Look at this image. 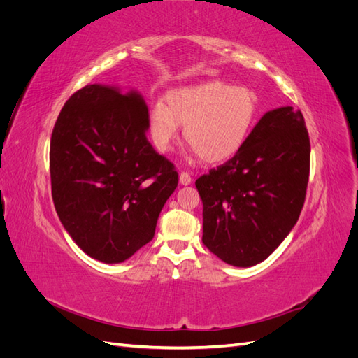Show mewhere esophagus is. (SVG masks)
Wrapping results in <instances>:
<instances>
[{
    "label": "esophagus",
    "instance_id": "34e87169",
    "mask_svg": "<svg viewBox=\"0 0 358 358\" xmlns=\"http://www.w3.org/2000/svg\"><path fill=\"white\" fill-rule=\"evenodd\" d=\"M179 180H180L182 185H189V183L192 182V178H191L188 171H182L179 175Z\"/></svg>",
    "mask_w": 358,
    "mask_h": 358
}]
</instances>
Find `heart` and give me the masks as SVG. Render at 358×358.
Here are the masks:
<instances>
[{
  "label": "heart",
  "instance_id": "b5f03b06",
  "mask_svg": "<svg viewBox=\"0 0 358 358\" xmlns=\"http://www.w3.org/2000/svg\"><path fill=\"white\" fill-rule=\"evenodd\" d=\"M254 90L225 82H208L171 91L166 106L149 110L148 128L155 148L167 152L185 127L187 142L206 162H221L239 152L258 117Z\"/></svg>",
  "mask_w": 358,
  "mask_h": 358
}]
</instances>
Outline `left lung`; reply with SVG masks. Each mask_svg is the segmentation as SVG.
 <instances>
[{
	"label": "left lung",
	"instance_id": "8db88e82",
	"mask_svg": "<svg viewBox=\"0 0 358 358\" xmlns=\"http://www.w3.org/2000/svg\"><path fill=\"white\" fill-rule=\"evenodd\" d=\"M309 167L301 112L287 106L266 113L239 152L196 180L204 246L227 264L262 263L299 220Z\"/></svg>",
	"mask_w": 358,
	"mask_h": 358
}]
</instances>
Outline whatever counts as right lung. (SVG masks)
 <instances>
[{"label":"right lung","instance_id":"right-lung-1","mask_svg":"<svg viewBox=\"0 0 358 358\" xmlns=\"http://www.w3.org/2000/svg\"><path fill=\"white\" fill-rule=\"evenodd\" d=\"M142 95L103 85L76 91L53 127L49 150L57 213L85 254L122 263L152 241L178 171L146 137Z\"/></svg>","mask_w":358,"mask_h":358}]
</instances>
